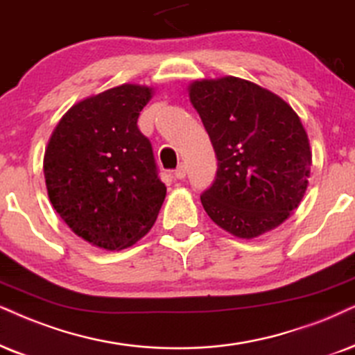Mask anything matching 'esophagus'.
I'll list each match as a JSON object with an SVG mask.
<instances>
[{"label": "esophagus", "mask_w": 355, "mask_h": 355, "mask_svg": "<svg viewBox=\"0 0 355 355\" xmlns=\"http://www.w3.org/2000/svg\"><path fill=\"white\" fill-rule=\"evenodd\" d=\"M175 178H177V180H183V178L187 177V167L183 164H180L177 167V170H175Z\"/></svg>", "instance_id": "esophagus-1"}]
</instances>
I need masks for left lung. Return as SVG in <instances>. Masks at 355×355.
Masks as SVG:
<instances>
[{
  "mask_svg": "<svg viewBox=\"0 0 355 355\" xmlns=\"http://www.w3.org/2000/svg\"><path fill=\"white\" fill-rule=\"evenodd\" d=\"M188 93L218 159L216 178L200 196L208 216L242 239L277 227L308 187L311 150L298 114L236 77L193 82Z\"/></svg>",
  "mask_w": 355,
  "mask_h": 355,
  "instance_id": "left-lung-1",
  "label": "left lung"
}]
</instances>
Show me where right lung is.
Listing matches in <instances>:
<instances>
[{"label":"right lung","instance_id":"right-lung-1","mask_svg":"<svg viewBox=\"0 0 355 355\" xmlns=\"http://www.w3.org/2000/svg\"><path fill=\"white\" fill-rule=\"evenodd\" d=\"M152 88L121 85L77 103L44 155L51 203L75 234L106 250L132 245L154 226L167 187L137 118Z\"/></svg>","mask_w":355,"mask_h":355}]
</instances>
